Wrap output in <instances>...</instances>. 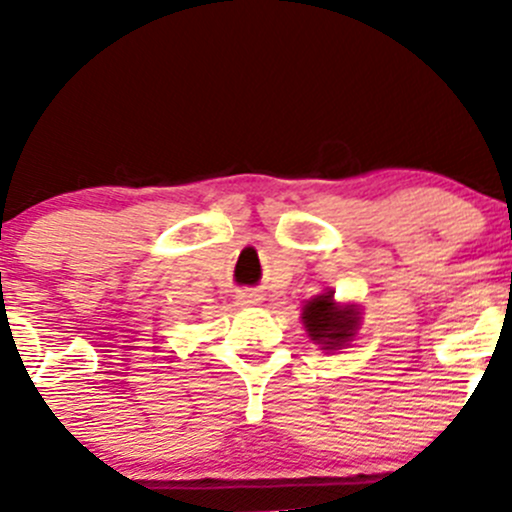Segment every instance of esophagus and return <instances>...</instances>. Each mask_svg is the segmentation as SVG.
<instances>
[{
	"mask_svg": "<svg viewBox=\"0 0 512 512\" xmlns=\"http://www.w3.org/2000/svg\"><path fill=\"white\" fill-rule=\"evenodd\" d=\"M235 299H237V304H242V307H252V304L260 302V294L252 292V289H240Z\"/></svg>",
	"mask_w": 512,
	"mask_h": 512,
	"instance_id": "34e87169",
	"label": "esophagus"
}]
</instances>
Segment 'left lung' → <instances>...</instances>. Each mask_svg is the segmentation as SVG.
Returning a JSON list of instances; mask_svg holds the SVG:
<instances>
[{"label": "left lung", "mask_w": 512, "mask_h": 512, "mask_svg": "<svg viewBox=\"0 0 512 512\" xmlns=\"http://www.w3.org/2000/svg\"><path fill=\"white\" fill-rule=\"evenodd\" d=\"M302 322L312 342L322 344V349H342L359 329V312L354 304L342 307L334 302V292H324L304 304Z\"/></svg>", "instance_id": "1"}]
</instances>
